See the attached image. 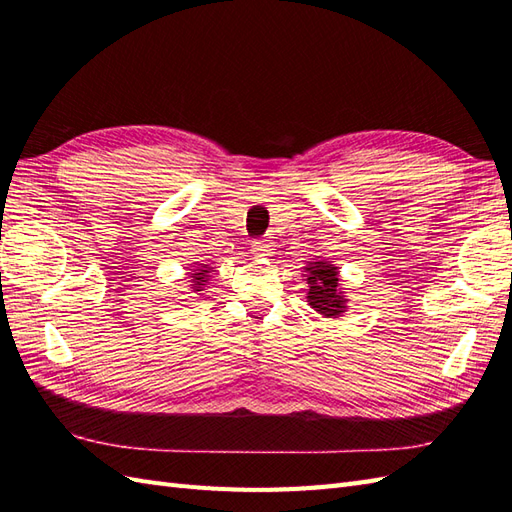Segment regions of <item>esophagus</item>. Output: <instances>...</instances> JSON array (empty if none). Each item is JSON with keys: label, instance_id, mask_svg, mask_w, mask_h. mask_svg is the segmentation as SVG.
Segmentation results:
<instances>
[{"label": "esophagus", "instance_id": "34e87169", "mask_svg": "<svg viewBox=\"0 0 512 512\" xmlns=\"http://www.w3.org/2000/svg\"><path fill=\"white\" fill-rule=\"evenodd\" d=\"M252 252H254V256H269L271 245L267 239H256V241H252Z\"/></svg>", "mask_w": 512, "mask_h": 512}]
</instances>
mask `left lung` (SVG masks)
Here are the masks:
<instances>
[{"mask_svg": "<svg viewBox=\"0 0 512 512\" xmlns=\"http://www.w3.org/2000/svg\"><path fill=\"white\" fill-rule=\"evenodd\" d=\"M307 301L312 307H316L324 316H339L344 309L342 292L337 290V267L329 265V262H314L307 269Z\"/></svg>", "mask_w": 512, "mask_h": 512, "instance_id": "obj_1", "label": "left lung"}]
</instances>
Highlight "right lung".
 Wrapping results in <instances>:
<instances>
[{"mask_svg": "<svg viewBox=\"0 0 512 512\" xmlns=\"http://www.w3.org/2000/svg\"><path fill=\"white\" fill-rule=\"evenodd\" d=\"M211 271V267L209 265H198V269H194V273H192V277H194V288L198 290L200 286H205V282L209 280V273Z\"/></svg>", "mask_w": 512, "mask_h": 512, "instance_id": "add662e5", "label": "right lung"}]
</instances>
